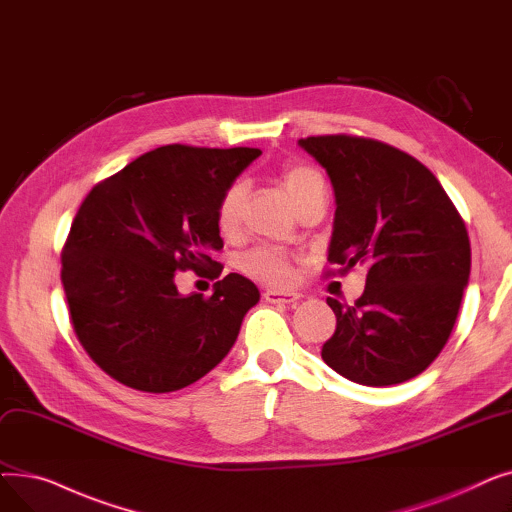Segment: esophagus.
<instances>
[{
  "label": "esophagus",
  "mask_w": 512,
  "mask_h": 512,
  "mask_svg": "<svg viewBox=\"0 0 512 512\" xmlns=\"http://www.w3.org/2000/svg\"><path fill=\"white\" fill-rule=\"evenodd\" d=\"M263 299L267 303H274V305H292V303H297L301 299V294L299 292H290V290H274V288H270V290L263 292Z\"/></svg>",
  "instance_id": "1"
}]
</instances>
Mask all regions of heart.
<instances>
[{
    "mask_svg": "<svg viewBox=\"0 0 512 512\" xmlns=\"http://www.w3.org/2000/svg\"><path fill=\"white\" fill-rule=\"evenodd\" d=\"M286 193L294 207L305 199L326 193L324 178L311 166H290L280 176ZM242 203H245V186L232 184L222 193L215 205V224L224 236H232L240 226ZM242 274L267 284H286L290 278V255L278 247H255L238 259Z\"/></svg>",
    "mask_w": 512,
    "mask_h": 512,
    "instance_id": "b5f03b06",
    "label": "heart"
}]
</instances>
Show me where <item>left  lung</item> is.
I'll return each instance as SVG.
<instances>
[{"label":"left lung","mask_w":512,"mask_h":512,"mask_svg":"<svg viewBox=\"0 0 512 512\" xmlns=\"http://www.w3.org/2000/svg\"><path fill=\"white\" fill-rule=\"evenodd\" d=\"M299 145L334 186L328 261L340 274L367 270L353 305L328 299L336 332L321 359L363 386L407 382L440 355L461 309L471 272L461 213L421 161L392 145L351 134Z\"/></svg>","instance_id":"obj_1"}]
</instances>
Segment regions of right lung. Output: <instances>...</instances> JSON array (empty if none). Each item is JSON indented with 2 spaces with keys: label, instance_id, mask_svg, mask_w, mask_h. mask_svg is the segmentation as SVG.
<instances>
[{
  "label": "right lung",
  "instance_id": "add662e5",
  "mask_svg": "<svg viewBox=\"0 0 512 512\" xmlns=\"http://www.w3.org/2000/svg\"><path fill=\"white\" fill-rule=\"evenodd\" d=\"M259 149L166 145L93 186L62 249L70 321L87 355L116 382L174 392L201 380L236 342L257 286L240 274L211 298L175 288L193 269L220 277L215 205Z\"/></svg>",
  "mask_w": 512,
  "mask_h": 512
}]
</instances>
